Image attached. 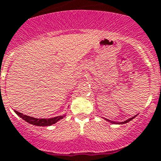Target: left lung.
Returning a JSON list of instances; mask_svg holds the SVG:
<instances>
[{"label": "left lung", "instance_id": "8db88e82", "mask_svg": "<svg viewBox=\"0 0 161 161\" xmlns=\"http://www.w3.org/2000/svg\"><path fill=\"white\" fill-rule=\"evenodd\" d=\"M135 117H136V116H134V117H132V118H131V119H127V120L124 121V122H123V123H122V124H123V123H128V122H129V121H131V119H134V118H135ZM106 120H107V121H109L110 123H116V124H117V123H115V122H112V121H110V120H108V119H106Z\"/></svg>", "mask_w": 161, "mask_h": 161}]
</instances>
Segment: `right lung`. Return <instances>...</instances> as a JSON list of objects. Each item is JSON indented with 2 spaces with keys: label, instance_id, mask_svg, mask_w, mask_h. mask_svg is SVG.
Instances as JSON below:
<instances>
[{
  "label": "right lung",
  "instance_id": "obj_1",
  "mask_svg": "<svg viewBox=\"0 0 161 161\" xmlns=\"http://www.w3.org/2000/svg\"><path fill=\"white\" fill-rule=\"evenodd\" d=\"M15 114L19 116L21 119H23L24 120L26 121L27 123H30V124H33V125L36 126H41V127H45V126H51L54 123H56L58 121L61 120L65 117V115L63 116H58L55 117V118H52V119H35V118H33V117L27 116V115H25V114H21V113L18 112V111H15L14 110Z\"/></svg>",
  "mask_w": 161,
  "mask_h": 161
}]
</instances>
